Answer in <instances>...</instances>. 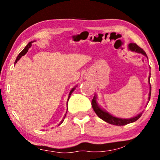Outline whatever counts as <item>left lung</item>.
Returning <instances> with one entry per match:
<instances>
[{"instance_id":"obj_1","label":"left lung","mask_w":160,"mask_h":160,"mask_svg":"<svg viewBox=\"0 0 160 160\" xmlns=\"http://www.w3.org/2000/svg\"><path fill=\"white\" fill-rule=\"evenodd\" d=\"M129 49L132 51L137 52V53H141L143 55H145L147 57V54H146L145 52L143 51V49H142L141 48L136 45V43H130V45H129ZM149 84H150V93H149V98L148 99H149L150 101V98H151V83H150V77H149ZM92 108H93L94 111L95 112V113L97 114V115L99 117V118H101L102 120H103L106 122L109 123V124H111L113 125H118V126H123V125H126L128 124H130V123L136 122V121H137L142 115V113H140V114L136 115V117H133V118H128V119L119 118H116V117L112 116V115L109 114L108 112H107L103 110V109L100 108L99 106L98 105L97 101H96V95H95L93 99H92Z\"/></svg>"}]
</instances>
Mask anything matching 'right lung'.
I'll use <instances>...</instances> for the list:
<instances>
[{"mask_svg":"<svg viewBox=\"0 0 160 160\" xmlns=\"http://www.w3.org/2000/svg\"><path fill=\"white\" fill-rule=\"evenodd\" d=\"M32 42H30V43H28V45H27V46H26V47H25V48H24V50H23V51H22V52H21V53H19V54H18V57H17V58H16V59H15V62H18V60H19V59H20V58H21V57H22V56H24L25 54H26V53H27V52H28V49H29V48H30V46H31V44H32ZM74 88H72V90H71L70 93H69V95H68V100H69V98H70V96H71V95H72V92H74ZM67 103H68V102H67ZM65 115H65V117H64V118H65ZM63 121H64V120H63V119H62V121H61V122H60V123H59V125H60V124H62V122H63Z\"/></svg>","mask_w":160,"mask_h":160,"instance_id":"right-lung-1","label":"right lung"}]
</instances>
